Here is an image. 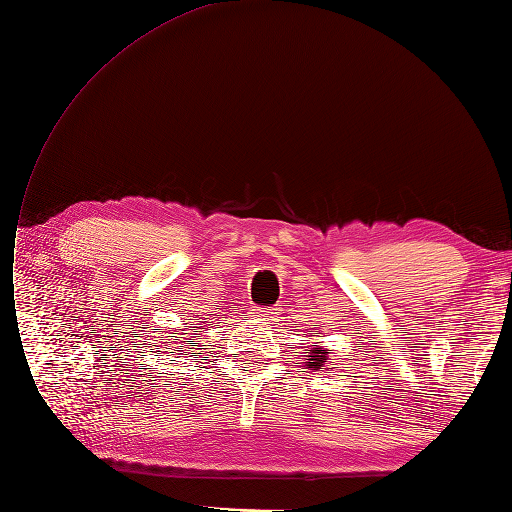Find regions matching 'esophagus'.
<instances>
[{
	"label": "esophagus",
	"instance_id": "1",
	"mask_svg": "<svg viewBox=\"0 0 512 512\" xmlns=\"http://www.w3.org/2000/svg\"><path fill=\"white\" fill-rule=\"evenodd\" d=\"M278 315V308L276 306H266V308H255L253 317H259L263 321H274V317Z\"/></svg>",
	"mask_w": 512,
	"mask_h": 512
}]
</instances>
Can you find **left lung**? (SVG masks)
<instances>
[{"instance_id":"left-lung-1","label":"left lung","mask_w":512,"mask_h":512,"mask_svg":"<svg viewBox=\"0 0 512 512\" xmlns=\"http://www.w3.org/2000/svg\"><path fill=\"white\" fill-rule=\"evenodd\" d=\"M315 346V349L310 351V359H308V366L310 368H315V370H319V368H323L325 366V357H327V353L321 349V346H317V344H312Z\"/></svg>"}]
</instances>
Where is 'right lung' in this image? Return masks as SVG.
I'll list each match as a JSON object with an SVG mask.
<instances>
[{
  "mask_svg": "<svg viewBox=\"0 0 512 512\" xmlns=\"http://www.w3.org/2000/svg\"><path fill=\"white\" fill-rule=\"evenodd\" d=\"M185 332H187V329H183V332H180L178 336H172L174 349H176V346H180V349H183V351H189V349H193V346H197V340H195L197 336H185Z\"/></svg>",
  "mask_w": 512,
  "mask_h": 512,
  "instance_id": "1",
  "label": "right lung"
}]
</instances>
